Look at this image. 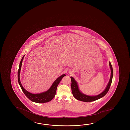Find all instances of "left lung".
Wrapping results in <instances>:
<instances>
[{
  "label": "left lung",
  "mask_w": 130,
  "mask_h": 130,
  "mask_svg": "<svg viewBox=\"0 0 130 130\" xmlns=\"http://www.w3.org/2000/svg\"><path fill=\"white\" fill-rule=\"evenodd\" d=\"M109 65H110V67L111 70V77H110V81H109L108 85L106 87V88L105 89L104 91L102 92V93H101L97 96H87V95H86L85 94H83L82 93H81V92L79 90L77 82L75 80L73 77H71V81H72V84H71L72 92V95L77 100L84 102H93L94 101L98 100L99 99L102 98L103 96H104L107 93V92H108L109 90L110 89V87L111 84L112 80L113 72L112 67V65H111L110 62H109Z\"/></svg>",
  "instance_id": "1"
}]
</instances>
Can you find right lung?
Listing matches in <instances>:
<instances>
[{"label":"right lung","mask_w":130,"mask_h":130,"mask_svg":"<svg viewBox=\"0 0 130 130\" xmlns=\"http://www.w3.org/2000/svg\"><path fill=\"white\" fill-rule=\"evenodd\" d=\"M24 55L21 61L20 62L19 68V70L18 71V82H19V85L21 88L22 90L23 91L24 94L25 95V96L29 100H31L33 102H36V103H45V102H49L51 100H52L53 98L55 96L58 85L59 84V83L60 82V81H61L63 77L66 76V75H62V76L58 77V78L57 79L55 82L53 83V85L50 88V89L46 92H44L41 93L37 94L31 93L30 92L27 91L24 87H23L20 81L19 75H20V70H21L22 64V62L24 59Z\"/></svg>","instance_id":"right-lung-1"}]
</instances>
